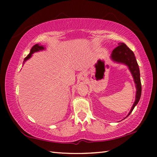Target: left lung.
Wrapping results in <instances>:
<instances>
[{
    "label": "left lung",
    "mask_w": 157,
    "mask_h": 157,
    "mask_svg": "<svg viewBox=\"0 0 157 157\" xmlns=\"http://www.w3.org/2000/svg\"><path fill=\"white\" fill-rule=\"evenodd\" d=\"M111 58L115 62L123 63L127 66H128L133 75V78H134L135 84H136L137 90L136 100H135L133 107H132V109L129 113V115L134 109L135 106L138 104L140 98V95H141V82H140L139 65H138L134 52L124 43H119L118 46L113 50L112 53H111Z\"/></svg>",
    "instance_id": "1"
}]
</instances>
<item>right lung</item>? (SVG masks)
<instances>
[{"label":"right lung","instance_id":"obj_1","mask_svg":"<svg viewBox=\"0 0 157 157\" xmlns=\"http://www.w3.org/2000/svg\"><path fill=\"white\" fill-rule=\"evenodd\" d=\"M44 48L42 46H39L38 44H35L34 46H33L32 47V48L30 50V54H29L27 57H26L25 59H24V62H23V64H24L25 62H26V60H28L29 58L31 57V55L33 53H34V52H37L39 51V50H43Z\"/></svg>","mask_w":157,"mask_h":157}]
</instances>
